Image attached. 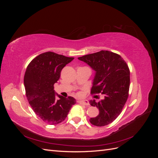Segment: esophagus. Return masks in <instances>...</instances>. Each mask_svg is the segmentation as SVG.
Returning a JSON list of instances; mask_svg holds the SVG:
<instances>
[{
    "instance_id": "1",
    "label": "esophagus",
    "mask_w": 158,
    "mask_h": 158,
    "mask_svg": "<svg viewBox=\"0 0 158 158\" xmlns=\"http://www.w3.org/2000/svg\"><path fill=\"white\" fill-rule=\"evenodd\" d=\"M78 103L80 105H84V106H89V102L88 100L84 99V100H80L78 101Z\"/></svg>"
}]
</instances>
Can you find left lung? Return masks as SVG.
<instances>
[{
  "mask_svg": "<svg viewBox=\"0 0 158 158\" xmlns=\"http://www.w3.org/2000/svg\"><path fill=\"white\" fill-rule=\"evenodd\" d=\"M89 65L95 73L91 93H102L104 99L99 102L89 101L99 109V114L89 122L97 127L111 123L120 114L128 96L130 71L120 55L108 51H101L78 58Z\"/></svg>",
  "mask_w": 158,
  "mask_h": 158,
  "instance_id": "1",
  "label": "left lung"
}]
</instances>
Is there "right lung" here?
Segmentation results:
<instances>
[{
  "mask_svg": "<svg viewBox=\"0 0 158 158\" xmlns=\"http://www.w3.org/2000/svg\"><path fill=\"white\" fill-rule=\"evenodd\" d=\"M74 59L46 52L33 59L26 69L23 82L28 102L37 115L49 125L63 122L76 103L73 97L64 98L54 89L62 69Z\"/></svg>",
  "mask_w": 158,
  "mask_h": 158,
  "instance_id": "right-lung-1",
  "label": "right lung"
}]
</instances>
